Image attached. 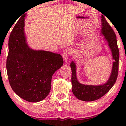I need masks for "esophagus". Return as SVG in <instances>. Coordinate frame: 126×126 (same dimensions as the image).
Returning <instances> with one entry per match:
<instances>
[{"label": "esophagus", "mask_w": 126, "mask_h": 126, "mask_svg": "<svg viewBox=\"0 0 126 126\" xmlns=\"http://www.w3.org/2000/svg\"><path fill=\"white\" fill-rule=\"evenodd\" d=\"M72 51L70 49H66V50H64L63 53V59H64V62H67L68 59H69V57L70 56V55L71 54Z\"/></svg>", "instance_id": "esophagus-1"}]
</instances>
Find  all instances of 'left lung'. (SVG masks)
Masks as SVG:
<instances>
[{"label":"left lung","mask_w":126,"mask_h":126,"mask_svg":"<svg viewBox=\"0 0 126 126\" xmlns=\"http://www.w3.org/2000/svg\"><path fill=\"white\" fill-rule=\"evenodd\" d=\"M101 33L104 36L105 40L107 42L112 53V70L109 79L104 84L99 85H85L79 83L76 77V64L73 61L70 63L72 70V92L78 99L84 101L97 100L103 96L111 89L115 83L118 73L119 50L115 32L103 15L101 16Z\"/></svg>","instance_id":"8db88e82"}]
</instances>
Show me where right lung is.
I'll use <instances>...</instances> for the list:
<instances>
[{
  "mask_svg": "<svg viewBox=\"0 0 126 126\" xmlns=\"http://www.w3.org/2000/svg\"><path fill=\"white\" fill-rule=\"evenodd\" d=\"M14 26L9 38L6 69L12 90L31 102L44 99L51 89L53 75L63 64L62 56L28 47L24 32L25 17Z\"/></svg>",
  "mask_w": 126,
  "mask_h": 126,
  "instance_id": "obj_1",
  "label": "right lung"
}]
</instances>
